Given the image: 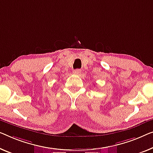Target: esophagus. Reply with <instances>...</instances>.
<instances>
[{
  "mask_svg": "<svg viewBox=\"0 0 153 153\" xmlns=\"http://www.w3.org/2000/svg\"><path fill=\"white\" fill-rule=\"evenodd\" d=\"M73 72H74V74L78 75L81 73V70L80 69H75V70L73 71Z\"/></svg>",
  "mask_w": 153,
  "mask_h": 153,
  "instance_id": "obj_1",
  "label": "esophagus"
}]
</instances>
